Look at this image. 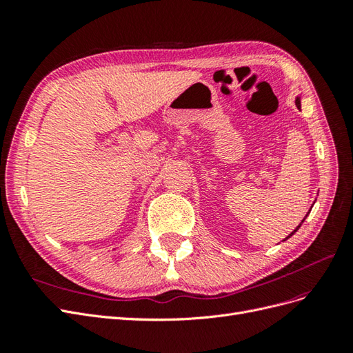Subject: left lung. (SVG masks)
<instances>
[{
	"label": "left lung",
	"mask_w": 353,
	"mask_h": 353,
	"mask_svg": "<svg viewBox=\"0 0 353 353\" xmlns=\"http://www.w3.org/2000/svg\"><path fill=\"white\" fill-rule=\"evenodd\" d=\"M296 105H297V109H299V110H301V97H297V99H296ZM306 216H307V215H306ZM306 216H305V218H306ZM305 218H303V221H305ZM303 221H302L301 223H299V227H297V228H296V230H294V231H293V232H292V234H290V236H288V237H292V236H293V234H294V232H296V231H297L299 228H301V225H302V223H303ZM288 237H285L284 240H287Z\"/></svg>",
	"instance_id": "obj_1"
}]
</instances>
